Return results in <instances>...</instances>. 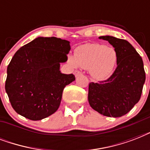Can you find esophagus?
<instances>
[{
	"mask_svg": "<svg viewBox=\"0 0 150 150\" xmlns=\"http://www.w3.org/2000/svg\"><path fill=\"white\" fill-rule=\"evenodd\" d=\"M82 75V71H79V70L75 71V77H78V76H79V75Z\"/></svg>",
	"mask_w": 150,
	"mask_h": 150,
	"instance_id": "obj_1",
	"label": "esophagus"
}]
</instances>
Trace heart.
<instances>
[{
	"instance_id": "b5f03b06",
	"label": "heart",
	"mask_w": 150,
	"mask_h": 150,
	"mask_svg": "<svg viewBox=\"0 0 150 150\" xmlns=\"http://www.w3.org/2000/svg\"><path fill=\"white\" fill-rule=\"evenodd\" d=\"M69 62L73 65L89 69L96 79L107 78L116 65L117 52L112 47L100 43H87L75 50V57H70Z\"/></svg>"
}]
</instances>
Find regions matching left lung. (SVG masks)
<instances>
[{
  "label": "left lung",
  "mask_w": 150,
  "mask_h": 150,
  "mask_svg": "<svg viewBox=\"0 0 150 150\" xmlns=\"http://www.w3.org/2000/svg\"><path fill=\"white\" fill-rule=\"evenodd\" d=\"M117 52V68L107 79L89 82L88 100L93 110L107 117L126 114L139 101L146 80L143 61L128 41L114 36H100Z\"/></svg>",
  "instance_id": "1"
}]
</instances>
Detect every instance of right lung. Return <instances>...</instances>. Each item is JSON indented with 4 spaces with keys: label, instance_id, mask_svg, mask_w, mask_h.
<instances>
[{
    "label": "right lung",
    "instance_id": "1",
    "mask_svg": "<svg viewBox=\"0 0 150 150\" xmlns=\"http://www.w3.org/2000/svg\"><path fill=\"white\" fill-rule=\"evenodd\" d=\"M70 49L65 40L38 37L15 53L7 68L5 90L18 114L38 121L57 111L64 87L75 80L73 74L60 71Z\"/></svg>",
    "mask_w": 150,
    "mask_h": 150
}]
</instances>
